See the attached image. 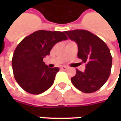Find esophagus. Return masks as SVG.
Here are the masks:
<instances>
[{
	"instance_id": "1",
	"label": "esophagus",
	"mask_w": 121,
	"mask_h": 121,
	"mask_svg": "<svg viewBox=\"0 0 121 121\" xmlns=\"http://www.w3.org/2000/svg\"><path fill=\"white\" fill-rule=\"evenodd\" d=\"M61 69L63 70V71H66V70H67L68 69V67H67V66H63V67H61Z\"/></svg>"
}]
</instances>
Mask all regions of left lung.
I'll list each match as a JSON object with an SVG mask.
<instances>
[{"label":"left lung","instance_id":"8db88e82","mask_svg":"<svg viewBox=\"0 0 121 121\" xmlns=\"http://www.w3.org/2000/svg\"><path fill=\"white\" fill-rule=\"evenodd\" d=\"M65 33L70 40L77 43V56L86 63L83 72L76 69V75L71 78L73 86L84 93L98 90L110 74L112 58L108 47L89 31L75 30Z\"/></svg>","mask_w":121,"mask_h":121}]
</instances>
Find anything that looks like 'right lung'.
<instances>
[{"label":"right lung","mask_w":121,"mask_h":121,"mask_svg":"<svg viewBox=\"0 0 121 121\" xmlns=\"http://www.w3.org/2000/svg\"><path fill=\"white\" fill-rule=\"evenodd\" d=\"M62 31L39 30L26 37L14 51L12 67L14 77L22 89L40 94L52 86L59 68H49L43 58L54 46L67 40Z\"/></svg>","instance_id":"right-lung-1"}]
</instances>
